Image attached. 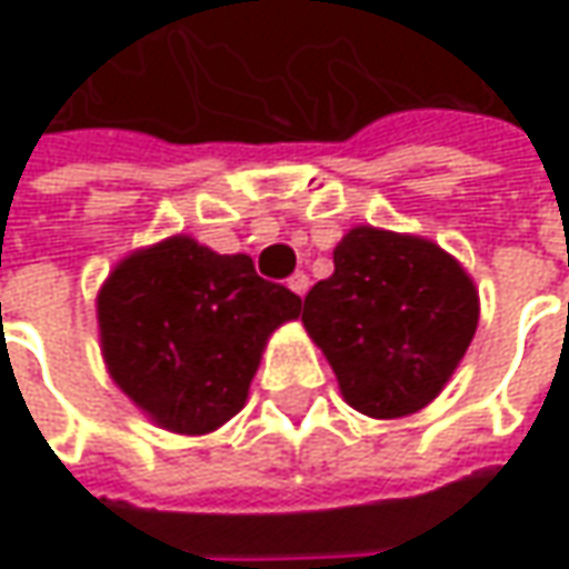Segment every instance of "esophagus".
Returning a JSON list of instances; mask_svg holds the SVG:
<instances>
[{
    "instance_id": "34e87169",
    "label": "esophagus",
    "mask_w": 569,
    "mask_h": 569,
    "mask_svg": "<svg viewBox=\"0 0 569 569\" xmlns=\"http://www.w3.org/2000/svg\"><path fill=\"white\" fill-rule=\"evenodd\" d=\"M288 288H291L297 297H303V295H307V288H310V278H307L303 272L291 274V278H288Z\"/></svg>"
}]
</instances>
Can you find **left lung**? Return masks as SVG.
Returning <instances> with one entry per match:
<instances>
[{
    "instance_id": "left-lung-1",
    "label": "left lung",
    "mask_w": 569,
    "mask_h": 569,
    "mask_svg": "<svg viewBox=\"0 0 569 569\" xmlns=\"http://www.w3.org/2000/svg\"><path fill=\"white\" fill-rule=\"evenodd\" d=\"M336 272L303 297V326L345 402L405 418L440 396L478 329L469 272L425 237L363 224L332 252Z\"/></svg>"
}]
</instances>
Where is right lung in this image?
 <instances>
[{
	"label": "right lung",
	"instance_id": "1",
	"mask_svg": "<svg viewBox=\"0 0 569 569\" xmlns=\"http://www.w3.org/2000/svg\"><path fill=\"white\" fill-rule=\"evenodd\" d=\"M303 300L259 278L250 256L167 237L126 256L98 295L103 361L144 415L173 433H208L250 392L274 329Z\"/></svg>",
	"mask_w": 569,
	"mask_h": 569
}]
</instances>
